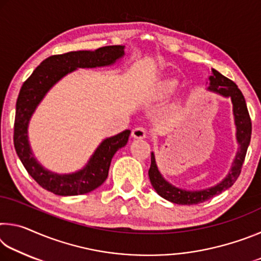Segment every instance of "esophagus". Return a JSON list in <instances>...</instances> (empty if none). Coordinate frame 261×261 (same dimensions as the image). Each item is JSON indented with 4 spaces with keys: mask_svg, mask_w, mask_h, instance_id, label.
<instances>
[{
    "mask_svg": "<svg viewBox=\"0 0 261 261\" xmlns=\"http://www.w3.org/2000/svg\"><path fill=\"white\" fill-rule=\"evenodd\" d=\"M146 135L147 132L144 127L139 126V127H135V129L132 130V137H134L135 139H144L146 138Z\"/></svg>",
    "mask_w": 261,
    "mask_h": 261,
    "instance_id": "esophagus-1",
    "label": "esophagus"
}]
</instances>
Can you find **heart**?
<instances>
[{
  "label": "heart",
  "mask_w": 261,
  "mask_h": 261,
  "mask_svg": "<svg viewBox=\"0 0 261 261\" xmlns=\"http://www.w3.org/2000/svg\"><path fill=\"white\" fill-rule=\"evenodd\" d=\"M178 83L176 79L173 78H166L163 81L159 82L156 88H155V93L161 99H166L169 98L170 95H173L176 90H177Z\"/></svg>",
  "instance_id": "heart-1"
}]
</instances>
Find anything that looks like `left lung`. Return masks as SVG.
<instances>
[{
	"mask_svg": "<svg viewBox=\"0 0 261 261\" xmlns=\"http://www.w3.org/2000/svg\"><path fill=\"white\" fill-rule=\"evenodd\" d=\"M206 84H208V87L206 91L211 93L218 94L222 98L230 99L232 105V116L233 124L236 127V143H237V152L233 158L230 169L221 182L213 185V187L200 189V190H187L183 188H178L167 180L159 169L155 153H151V168L148 170V176L151 179L152 187L155 190L159 196H161L163 199L177 205H197L200 202L211 199L215 196H218L221 192L226 191L231 185L236 182L238 176L241 174L243 162L246 155L247 147L250 145L251 140V126L250 115L247 112L246 102L244 96H243L240 88L235 83L230 79L224 77L215 69H212L211 76L207 78Z\"/></svg>",
	"mask_w": 261,
	"mask_h": 261,
	"instance_id": "left-lung-1",
	"label": "left lung"
}]
</instances>
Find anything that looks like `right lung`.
<instances>
[{
  "label": "right lung",
  "mask_w": 261,
  "mask_h": 261,
  "mask_svg": "<svg viewBox=\"0 0 261 261\" xmlns=\"http://www.w3.org/2000/svg\"><path fill=\"white\" fill-rule=\"evenodd\" d=\"M124 55L123 46H107L93 51L79 50L50 56L34 70L21 86L16 103L15 148L30 176L47 191L65 197L88 193L99 188L108 177L113 156L125 146L131 131L124 130L105 138L83 168L72 173L59 174L42 166L31 147L29 125L33 114L48 92L69 73L78 69L112 67Z\"/></svg>",
  "instance_id": "right-lung-1"
}]
</instances>
